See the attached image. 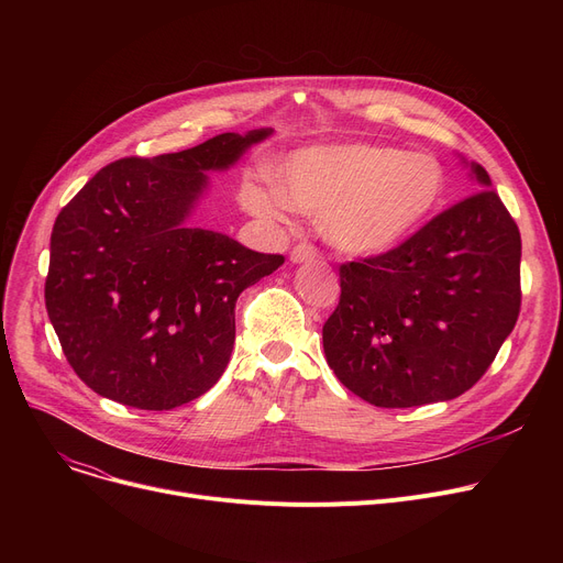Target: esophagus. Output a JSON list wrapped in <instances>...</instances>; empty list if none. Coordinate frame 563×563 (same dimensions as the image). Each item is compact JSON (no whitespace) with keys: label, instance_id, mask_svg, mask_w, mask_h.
Instances as JSON below:
<instances>
[{"label":"esophagus","instance_id":"1","mask_svg":"<svg viewBox=\"0 0 563 563\" xmlns=\"http://www.w3.org/2000/svg\"><path fill=\"white\" fill-rule=\"evenodd\" d=\"M314 257H319V251H317L312 244H308V242L297 244V246L291 249V253H289V260L297 262V264L308 262V260H314Z\"/></svg>","mask_w":563,"mask_h":563}]
</instances>
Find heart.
I'll use <instances>...</instances> for the list:
<instances>
[{
  "mask_svg": "<svg viewBox=\"0 0 563 563\" xmlns=\"http://www.w3.org/2000/svg\"><path fill=\"white\" fill-rule=\"evenodd\" d=\"M448 194L442 164L390 145H317L280 166V189L249 185L244 202L262 219L287 221L297 210L346 255H380L401 246L438 212Z\"/></svg>",
  "mask_w": 563,
  "mask_h": 563,
  "instance_id": "b5f03b06",
  "label": "heart"
}]
</instances>
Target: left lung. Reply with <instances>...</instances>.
Segmentation results:
<instances>
[{
  "instance_id": "8db88e82",
  "label": "left lung",
  "mask_w": 563,
  "mask_h": 563,
  "mask_svg": "<svg viewBox=\"0 0 563 563\" xmlns=\"http://www.w3.org/2000/svg\"><path fill=\"white\" fill-rule=\"evenodd\" d=\"M484 187L401 246L340 266L323 353L344 386L378 408L448 401L486 374L520 314V230Z\"/></svg>"
}]
</instances>
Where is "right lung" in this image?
Wrapping results in <instances>:
<instances>
[{
	"instance_id": "add662e5",
	"label": "right lung",
	"mask_w": 563,
	"mask_h": 563,
	"mask_svg": "<svg viewBox=\"0 0 563 563\" xmlns=\"http://www.w3.org/2000/svg\"><path fill=\"white\" fill-rule=\"evenodd\" d=\"M272 130L225 132L183 153L118 159L58 212L45 308L75 374L141 410L205 395L228 367L234 303L283 255L191 228L207 170H225Z\"/></svg>"
}]
</instances>
